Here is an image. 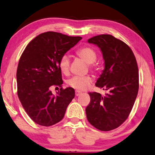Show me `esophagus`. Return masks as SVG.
I'll return each instance as SVG.
<instances>
[{
    "instance_id": "34e87169",
    "label": "esophagus",
    "mask_w": 155,
    "mask_h": 155,
    "mask_svg": "<svg viewBox=\"0 0 155 155\" xmlns=\"http://www.w3.org/2000/svg\"><path fill=\"white\" fill-rule=\"evenodd\" d=\"M82 92H80V91H75V94H76V96H78V95H80L81 94Z\"/></svg>"
}]
</instances>
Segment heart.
<instances>
[{
    "label": "heart",
    "mask_w": 155,
    "mask_h": 155,
    "mask_svg": "<svg viewBox=\"0 0 155 155\" xmlns=\"http://www.w3.org/2000/svg\"><path fill=\"white\" fill-rule=\"evenodd\" d=\"M77 55L87 63H88V66L91 70H97V66L94 63V61H96L97 55L94 48L90 47H82L77 51ZM70 58L68 55H63L59 61L60 70L64 74H68L70 71ZM92 81V78L91 76H74L68 80V84L70 87L77 91H84L87 88Z\"/></svg>",
    "instance_id": "obj_1"
}]
</instances>
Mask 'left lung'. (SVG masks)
Listing matches in <instances>:
<instances>
[{
  "mask_svg": "<svg viewBox=\"0 0 155 155\" xmlns=\"http://www.w3.org/2000/svg\"><path fill=\"white\" fill-rule=\"evenodd\" d=\"M87 41L102 52L105 68L95 85L108 92L104 96L88 92L87 119L99 130L110 131L127 119L134 104L139 87L137 62L131 48L111 35L94 36Z\"/></svg>",
  "mask_w": 155,
  "mask_h": 155,
  "instance_id": "obj_1",
  "label": "left lung"
}]
</instances>
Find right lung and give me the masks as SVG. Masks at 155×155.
I'll return each mask as SVG.
<instances>
[{
    "mask_svg": "<svg viewBox=\"0 0 155 155\" xmlns=\"http://www.w3.org/2000/svg\"><path fill=\"white\" fill-rule=\"evenodd\" d=\"M56 32L40 34L26 46L17 71V94L24 110L36 124L49 127L63 118L75 96L72 87H62L61 58L81 40ZM60 87L56 96L50 88Z\"/></svg>",
    "mask_w": 155,
    "mask_h": 155,
    "instance_id": "obj_1",
    "label": "right lung"
}]
</instances>
